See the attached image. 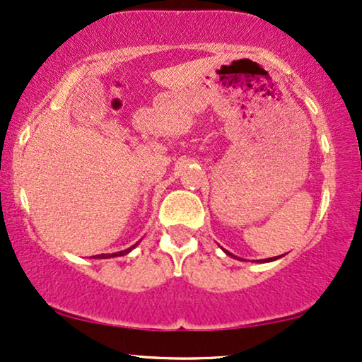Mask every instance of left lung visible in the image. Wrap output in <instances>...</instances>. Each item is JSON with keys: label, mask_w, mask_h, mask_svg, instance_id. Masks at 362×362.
Segmentation results:
<instances>
[{"label": "left lung", "mask_w": 362, "mask_h": 362, "mask_svg": "<svg viewBox=\"0 0 362 362\" xmlns=\"http://www.w3.org/2000/svg\"><path fill=\"white\" fill-rule=\"evenodd\" d=\"M226 252V254L227 255H232L230 254V252H227V250H224ZM232 257H234V255H232ZM276 259H279V257H275V259H265V260H257V262H272V260H276Z\"/></svg>", "instance_id": "left-lung-1"}]
</instances>
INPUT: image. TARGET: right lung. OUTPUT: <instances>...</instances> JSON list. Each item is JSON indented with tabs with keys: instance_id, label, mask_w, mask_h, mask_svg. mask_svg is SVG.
<instances>
[{
	"instance_id": "right-lung-1",
	"label": "right lung",
	"mask_w": 362,
	"mask_h": 362,
	"mask_svg": "<svg viewBox=\"0 0 362 362\" xmlns=\"http://www.w3.org/2000/svg\"><path fill=\"white\" fill-rule=\"evenodd\" d=\"M135 245H136V244H135ZM135 245L130 247V249H125V250H122V252H115V254H100V255H97L95 259H110V257H122V255H127L128 252L135 249Z\"/></svg>"
}]
</instances>
